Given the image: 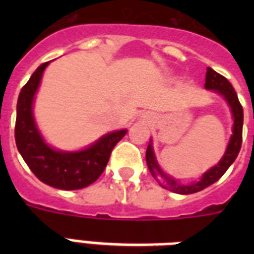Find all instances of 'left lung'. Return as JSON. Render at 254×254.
I'll use <instances>...</instances> for the list:
<instances>
[{
    "label": "left lung",
    "instance_id": "8db88e82",
    "mask_svg": "<svg viewBox=\"0 0 254 254\" xmlns=\"http://www.w3.org/2000/svg\"><path fill=\"white\" fill-rule=\"evenodd\" d=\"M204 87L207 89H213L216 91L217 93H220L225 97V100L228 101L229 107L232 109L233 115V134L231 137V141L228 143V147H227V151H225L224 157L221 158V161L217 163L216 166H213L212 169H209L207 173L201 177V179L199 182H195V183H191L189 186L181 185L178 183L177 181H174L170 177H167L166 174L162 173V170L159 169V166L157 165V161L154 158V153H153V149H151V145L147 146L146 150V162L147 167L150 170L151 175L154 178L162 177L163 181H165V185H161L163 189H167L170 191H173L175 193H183V195H187V193H193L197 192V191H201L204 190L205 187L213 185L215 182H217L220 179L224 173L228 170V167L235 162L237 154L241 149V143H243V121H244V112H243V107H241L240 101H239V97H237L236 91L233 89L232 84L229 83L227 79H225L223 75L217 73L216 71H213L212 68H207V73H205V84Z\"/></svg>",
    "mask_w": 254,
    "mask_h": 254
}]
</instances>
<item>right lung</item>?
Masks as SVG:
<instances>
[{"mask_svg":"<svg viewBox=\"0 0 254 254\" xmlns=\"http://www.w3.org/2000/svg\"><path fill=\"white\" fill-rule=\"evenodd\" d=\"M47 64L49 62L39 65L19 92L14 129L15 143L26 165L41 182L61 190L84 189L103 174L113 147L127 130L109 133L77 153L57 151L46 145L35 127L31 107Z\"/></svg>","mask_w":254,"mask_h":254,"instance_id":"add662e5","label":"right lung"}]
</instances>
